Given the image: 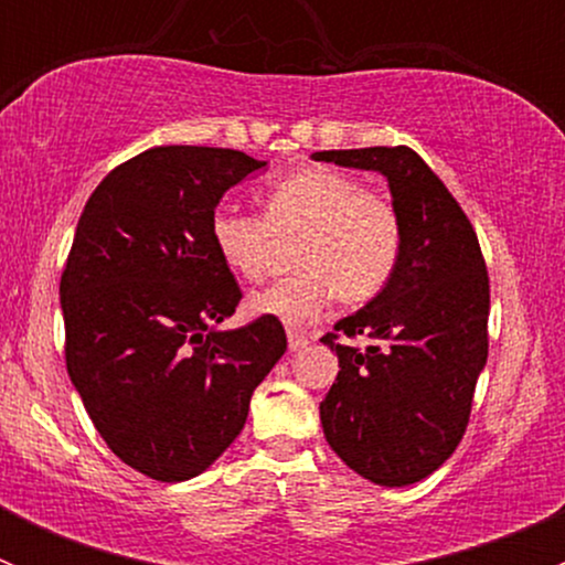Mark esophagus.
<instances>
[{
    "mask_svg": "<svg viewBox=\"0 0 565 565\" xmlns=\"http://www.w3.org/2000/svg\"><path fill=\"white\" fill-rule=\"evenodd\" d=\"M287 341H289V352H300L309 347V339H306L303 333H298V330H289Z\"/></svg>",
    "mask_w": 565,
    "mask_h": 565,
    "instance_id": "esophagus-1",
    "label": "esophagus"
}]
</instances>
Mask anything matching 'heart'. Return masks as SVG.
<instances>
[{
	"label": "heart",
	"instance_id": "1",
	"mask_svg": "<svg viewBox=\"0 0 565 565\" xmlns=\"http://www.w3.org/2000/svg\"><path fill=\"white\" fill-rule=\"evenodd\" d=\"M262 218L218 207L210 243L243 278H262L276 243H289V278L248 295V311L284 324H309L339 298L372 300L391 281L402 256V218L388 196L361 188L350 174L306 167L259 191Z\"/></svg>",
	"mask_w": 565,
	"mask_h": 565
}]
</instances>
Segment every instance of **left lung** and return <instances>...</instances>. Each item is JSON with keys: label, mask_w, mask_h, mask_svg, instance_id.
<instances>
[{"label": "left lung", "mask_w": 565, "mask_h": 565, "mask_svg": "<svg viewBox=\"0 0 565 565\" xmlns=\"http://www.w3.org/2000/svg\"><path fill=\"white\" fill-rule=\"evenodd\" d=\"M315 161L380 172L402 218V256L391 281L322 335L339 355L335 383L319 404L328 446L380 487L424 481L457 451L472 393L487 366L489 278L478 237L409 147L315 152Z\"/></svg>", "instance_id": "obj_1"}]
</instances>
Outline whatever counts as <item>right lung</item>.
<instances>
[{"instance_id": "right-lung-1", "label": "right lung", "mask_w": 565, "mask_h": 565, "mask_svg": "<svg viewBox=\"0 0 565 565\" xmlns=\"http://www.w3.org/2000/svg\"><path fill=\"white\" fill-rule=\"evenodd\" d=\"M262 167L224 147H152L106 174L78 218L60 281L67 374L111 454L156 481L207 470L287 352L273 317L221 328L243 292L210 218Z\"/></svg>"}]
</instances>
